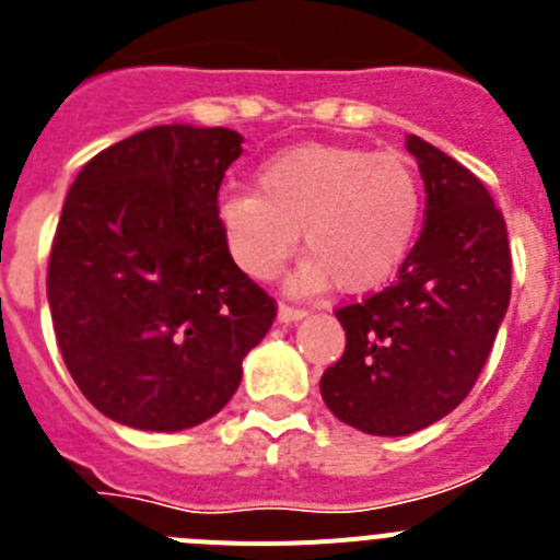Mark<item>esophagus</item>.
Segmentation results:
<instances>
[{"mask_svg": "<svg viewBox=\"0 0 560 560\" xmlns=\"http://www.w3.org/2000/svg\"><path fill=\"white\" fill-rule=\"evenodd\" d=\"M303 316H305V311L303 308H294V305H280V308H277V319H280V323H283V325L300 323Z\"/></svg>", "mask_w": 560, "mask_h": 560, "instance_id": "esophagus-1", "label": "esophagus"}]
</instances>
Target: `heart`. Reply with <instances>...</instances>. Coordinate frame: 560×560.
<instances>
[{"instance_id": "obj_1", "label": "heart", "mask_w": 560, "mask_h": 560, "mask_svg": "<svg viewBox=\"0 0 560 560\" xmlns=\"http://www.w3.org/2000/svg\"><path fill=\"white\" fill-rule=\"evenodd\" d=\"M423 187L404 153L305 142L257 167V192H226L219 224L226 249L252 280H275L300 246L308 257L294 291L339 283L348 294L381 289L412 252Z\"/></svg>"}]
</instances>
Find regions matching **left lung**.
Segmentation results:
<instances>
[{"label":"left lung","mask_w":560,"mask_h":560,"mask_svg":"<svg viewBox=\"0 0 560 560\" xmlns=\"http://www.w3.org/2000/svg\"><path fill=\"white\" fill-rule=\"evenodd\" d=\"M407 148L427 187V215L395 283L336 319L348 345L319 389L330 412L378 438L446 418L471 393L511 303L502 212L468 167L415 133Z\"/></svg>","instance_id":"left-lung-1"}]
</instances>
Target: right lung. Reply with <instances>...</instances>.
<instances>
[{"instance_id": "right-lung-1", "label": "right lung", "mask_w": 560, "mask_h": 560, "mask_svg": "<svg viewBox=\"0 0 560 560\" xmlns=\"http://www.w3.org/2000/svg\"><path fill=\"white\" fill-rule=\"evenodd\" d=\"M232 128L153 126L89 160L49 252L47 300L69 375L97 412L182 432L226 407L277 305L219 224Z\"/></svg>"}]
</instances>
